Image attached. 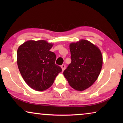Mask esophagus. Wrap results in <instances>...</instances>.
I'll return each mask as SVG.
<instances>
[{
    "label": "esophagus",
    "instance_id": "1",
    "mask_svg": "<svg viewBox=\"0 0 123 123\" xmlns=\"http://www.w3.org/2000/svg\"><path fill=\"white\" fill-rule=\"evenodd\" d=\"M65 67H66V66H65V64H63V65H61V68L62 69V70H63V71H64V70H65Z\"/></svg>",
    "mask_w": 123,
    "mask_h": 123
}]
</instances>
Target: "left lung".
<instances>
[{
    "mask_svg": "<svg viewBox=\"0 0 123 123\" xmlns=\"http://www.w3.org/2000/svg\"><path fill=\"white\" fill-rule=\"evenodd\" d=\"M69 48L72 62L63 74L72 88L82 91L98 78L102 65V54L97 46L86 40L70 43Z\"/></svg>",
    "mask_w": 123,
    "mask_h": 123,
    "instance_id": "obj_1",
    "label": "left lung"
}]
</instances>
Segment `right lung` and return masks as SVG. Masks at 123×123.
Returning a JSON list of instances; mask_svg holds the SVG:
<instances>
[{
	"mask_svg": "<svg viewBox=\"0 0 123 123\" xmlns=\"http://www.w3.org/2000/svg\"><path fill=\"white\" fill-rule=\"evenodd\" d=\"M53 44L44 40L27 41L17 50L18 69L26 83L35 90L42 91L51 86L62 72L55 64L56 55L50 51Z\"/></svg>",
	"mask_w": 123,
	"mask_h": 123,
	"instance_id": "right-lung-1",
	"label": "right lung"
}]
</instances>
